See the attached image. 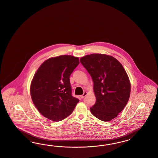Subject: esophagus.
Returning <instances> with one entry per match:
<instances>
[{"instance_id": "esophagus-1", "label": "esophagus", "mask_w": 158, "mask_h": 158, "mask_svg": "<svg viewBox=\"0 0 158 158\" xmlns=\"http://www.w3.org/2000/svg\"><path fill=\"white\" fill-rule=\"evenodd\" d=\"M87 95H88V93H87L86 92H85L83 93V94L81 96V98H85Z\"/></svg>"}]
</instances>
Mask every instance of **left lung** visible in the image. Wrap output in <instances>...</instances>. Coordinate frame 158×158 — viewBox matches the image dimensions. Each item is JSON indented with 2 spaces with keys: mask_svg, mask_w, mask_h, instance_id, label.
Wrapping results in <instances>:
<instances>
[{
  "mask_svg": "<svg viewBox=\"0 0 158 158\" xmlns=\"http://www.w3.org/2000/svg\"><path fill=\"white\" fill-rule=\"evenodd\" d=\"M80 61L92 77L96 103L92 114L108 122L122 111L129 101L131 83L122 64L114 57L94 53L82 57Z\"/></svg>",
  "mask_w": 158,
  "mask_h": 158,
  "instance_id": "obj_1",
  "label": "left lung"
}]
</instances>
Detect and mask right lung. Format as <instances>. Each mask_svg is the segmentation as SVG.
<instances>
[{"label":"right lung","instance_id":"obj_1","mask_svg":"<svg viewBox=\"0 0 158 158\" xmlns=\"http://www.w3.org/2000/svg\"><path fill=\"white\" fill-rule=\"evenodd\" d=\"M79 64L77 57L61 55L46 60L31 83L32 100L45 118L58 122L68 117L79 99L72 96L69 77Z\"/></svg>","mask_w":158,"mask_h":158}]
</instances>
